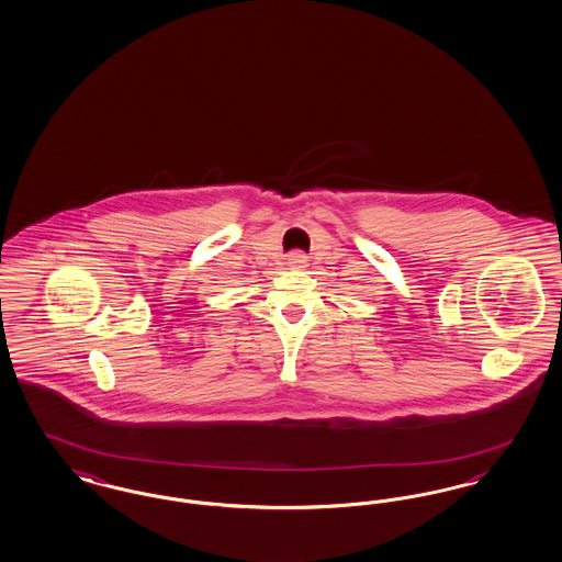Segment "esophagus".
Masks as SVG:
<instances>
[{
  "label": "esophagus",
  "instance_id": "1",
  "mask_svg": "<svg viewBox=\"0 0 562 562\" xmlns=\"http://www.w3.org/2000/svg\"><path fill=\"white\" fill-rule=\"evenodd\" d=\"M289 263L294 266V268H303V263H305V257H303L301 252H293V255L289 257Z\"/></svg>",
  "mask_w": 562,
  "mask_h": 562
}]
</instances>
